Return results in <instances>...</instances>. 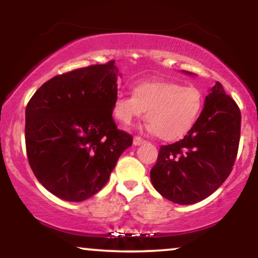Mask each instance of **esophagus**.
<instances>
[{
	"label": "esophagus",
	"mask_w": 258,
	"mask_h": 258,
	"mask_svg": "<svg viewBox=\"0 0 258 258\" xmlns=\"http://www.w3.org/2000/svg\"><path fill=\"white\" fill-rule=\"evenodd\" d=\"M144 142L146 141H144L142 137H139V136H135V137H133V144H135V146H141V144H143Z\"/></svg>",
	"instance_id": "obj_1"
}]
</instances>
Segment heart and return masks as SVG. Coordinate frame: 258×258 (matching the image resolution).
<instances>
[{
	"label": "heart",
	"instance_id": "obj_1",
	"mask_svg": "<svg viewBox=\"0 0 258 258\" xmlns=\"http://www.w3.org/2000/svg\"><path fill=\"white\" fill-rule=\"evenodd\" d=\"M204 106V93L194 85L174 81H143L132 94H119L112 114L122 125H130L147 110L149 128L165 141L184 137L193 128Z\"/></svg>",
	"mask_w": 258,
	"mask_h": 258
}]
</instances>
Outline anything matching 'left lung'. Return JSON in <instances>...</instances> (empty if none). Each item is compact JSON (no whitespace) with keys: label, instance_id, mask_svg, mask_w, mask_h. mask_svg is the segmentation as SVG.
<instances>
[{"label":"left lung","instance_id":"obj_1","mask_svg":"<svg viewBox=\"0 0 258 258\" xmlns=\"http://www.w3.org/2000/svg\"><path fill=\"white\" fill-rule=\"evenodd\" d=\"M240 122L239 106L216 82L193 128L180 141L160 148L150 171L154 188L179 205L210 197L232 172Z\"/></svg>","mask_w":258,"mask_h":258}]
</instances>
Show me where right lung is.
Returning <instances> with one entry per match:
<instances>
[{"label":"right lung","mask_w":258,"mask_h":258,"mask_svg":"<svg viewBox=\"0 0 258 258\" xmlns=\"http://www.w3.org/2000/svg\"><path fill=\"white\" fill-rule=\"evenodd\" d=\"M115 61L57 75L25 109V146L35 177L55 197L84 201L109 180L132 136L117 128Z\"/></svg>","instance_id":"right-lung-1"}]
</instances>
